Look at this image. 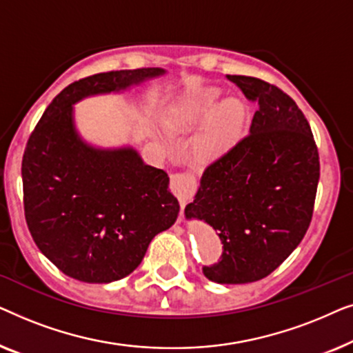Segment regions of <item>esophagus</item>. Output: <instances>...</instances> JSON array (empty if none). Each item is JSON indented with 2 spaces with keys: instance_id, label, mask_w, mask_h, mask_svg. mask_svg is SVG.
Here are the masks:
<instances>
[{
  "instance_id": "34e87169",
  "label": "esophagus",
  "mask_w": 353,
  "mask_h": 353,
  "mask_svg": "<svg viewBox=\"0 0 353 353\" xmlns=\"http://www.w3.org/2000/svg\"><path fill=\"white\" fill-rule=\"evenodd\" d=\"M170 190L178 197L181 207H185L196 191V180L188 173H173L170 176Z\"/></svg>"
}]
</instances>
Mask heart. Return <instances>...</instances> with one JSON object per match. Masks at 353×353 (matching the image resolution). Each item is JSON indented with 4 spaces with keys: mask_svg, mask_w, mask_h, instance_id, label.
<instances>
[{
    "mask_svg": "<svg viewBox=\"0 0 353 353\" xmlns=\"http://www.w3.org/2000/svg\"><path fill=\"white\" fill-rule=\"evenodd\" d=\"M219 98L220 90L214 86L192 91L181 101L172 120V127L190 128L212 112L194 138L196 154L209 161L223 156L234 146L245 119V108L238 98L223 99L214 110Z\"/></svg>",
    "mask_w": 353,
    "mask_h": 353,
    "instance_id": "1",
    "label": "heart"
}]
</instances>
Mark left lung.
<instances>
[{
	"label": "left lung",
	"mask_w": 353,
	"mask_h": 353,
	"mask_svg": "<svg viewBox=\"0 0 353 353\" xmlns=\"http://www.w3.org/2000/svg\"><path fill=\"white\" fill-rule=\"evenodd\" d=\"M257 101L249 134L205 168L188 220H204L223 244L204 267L219 284L259 281L301 244L310 225L320 161L310 125L286 93L267 81L226 75Z\"/></svg>",
	"instance_id": "left-lung-1"
}]
</instances>
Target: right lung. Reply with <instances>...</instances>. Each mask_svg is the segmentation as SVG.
Listing matches in <instances>:
<instances>
[{
	"label": "right lung",
	"instance_id": "add662e5",
	"mask_svg": "<svg viewBox=\"0 0 353 353\" xmlns=\"http://www.w3.org/2000/svg\"><path fill=\"white\" fill-rule=\"evenodd\" d=\"M161 67L115 70L75 81L48 105L22 159L23 209L38 249L67 276L105 284L128 276L148 245L176 221L170 178L133 146L99 148L83 139L74 105L123 93L165 75Z\"/></svg>",
	"mask_w": 353,
	"mask_h": 353
}]
</instances>
